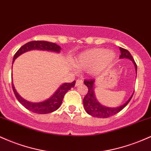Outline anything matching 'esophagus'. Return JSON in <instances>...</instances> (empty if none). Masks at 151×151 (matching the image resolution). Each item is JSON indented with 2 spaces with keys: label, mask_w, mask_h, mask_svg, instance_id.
Returning a JSON list of instances; mask_svg holds the SVG:
<instances>
[{
  "label": "esophagus",
  "mask_w": 151,
  "mask_h": 151,
  "mask_svg": "<svg viewBox=\"0 0 151 151\" xmlns=\"http://www.w3.org/2000/svg\"><path fill=\"white\" fill-rule=\"evenodd\" d=\"M83 83V82L82 80H80V79H78V80L76 81V87H77V86H81V85H82Z\"/></svg>",
  "instance_id": "34e87169"
}]
</instances>
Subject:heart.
<instances>
[{"label": "heart", "mask_w": 151, "mask_h": 151, "mask_svg": "<svg viewBox=\"0 0 151 151\" xmlns=\"http://www.w3.org/2000/svg\"><path fill=\"white\" fill-rule=\"evenodd\" d=\"M116 58V53L111 50L95 48L79 53L73 60V63L78 69H86L91 76L101 74L109 68Z\"/></svg>", "instance_id": "heart-1"}]
</instances>
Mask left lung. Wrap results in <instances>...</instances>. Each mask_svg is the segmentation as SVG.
<instances>
[{
    "instance_id": "8db88e82",
    "label": "left lung",
    "mask_w": 151,
    "mask_h": 151,
    "mask_svg": "<svg viewBox=\"0 0 151 151\" xmlns=\"http://www.w3.org/2000/svg\"><path fill=\"white\" fill-rule=\"evenodd\" d=\"M120 51H121V55H120V59H128L131 60L133 63L134 64L137 74V65L135 63V60H133V56L128 50L123 48H120ZM84 83L88 88V91L86 96L83 98V107L85 111L90 116H92L96 118H106L109 117L114 116L116 113H119L121 110H123L130 102V99L133 97V93H132L130 97L128 98V101L126 103H123L121 106H118V107H107L106 106H103L101 104L96 98V93H95V80H89L85 81Z\"/></svg>"
}]
</instances>
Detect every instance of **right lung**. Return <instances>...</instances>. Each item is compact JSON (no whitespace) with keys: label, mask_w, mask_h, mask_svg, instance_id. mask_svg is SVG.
I'll list each match as a JSON object with an SVG mask.
<instances>
[{"label":"right lung","mask_w":151,"mask_h":151,"mask_svg":"<svg viewBox=\"0 0 151 151\" xmlns=\"http://www.w3.org/2000/svg\"><path fill=\"white\" fill-rule=\"evenodd\" d=\"M33 50H46V51L59 53L60 52V50H61V48L58 45H57V44L54 43H50V42L48 41H44V40H38V41L35 40V41L28 42V43H27L21 47L19 50L15 54L14 57H13V64L15 60L18 56H20V55L25 53V52ZM75 81L72 83H63L58 88L56 91L53 93V94L51 96H50L48 99L40 101V102H30V101H28L25 100L24 98H22L18 93L16 88H15L14 85H13V80H12V87H13V92H14L15 96H16L18 101L25 108L32 111V112L38 113V114H46V113L54 112V111L60 108V105H61L65 94L69 90L73 88L75 86Z\"/></svg>","instance_id":"right-lung-1"}]
</instances>
